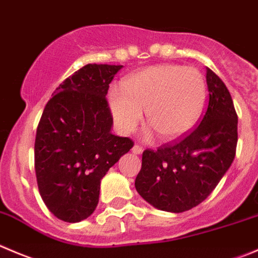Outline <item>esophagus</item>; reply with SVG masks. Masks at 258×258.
I'll use <instances>...</instances> for the list:
<instances>
[{
  "mask_svg": "<svg viewBox=\"0 0 258 258\" xmlns=\"http://www.w3.org/2000/svg\"><path fill=\"white\" fill-rule=\"evenodd\" d=\"M142 151H144V149H142L140 145H135V146L132 147V152H134L135 155H141Z\"/></svg>",
  "mask_w": 258,
  "mask_h": 258,
  "instance_id": "esophagus-1",
  "label": "esophagus"
}]
</instances>
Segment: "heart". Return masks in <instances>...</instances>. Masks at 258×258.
Returning <instances> with one entry per match:
<instances>
[{"label":"heart","mask_w":258,"mask_h":258,"mask_svg":"<svg viewBox=\"0 0 258 258\" xmlns=\"http://www.w3.org/2000/svg\"><path fill=\"white\" fill-rule=\"evenodd\" d=\"M206 101V81L198 69L180 66H154L122 81L121 91L112 89L108 103L114 123L128 135L142 119V109L152 128L164 140L189 132L201 117Z\"/></svg>","instance_id":"b5f03b06"}]
</instances>
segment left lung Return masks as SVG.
Instances as JSON below:
<instances>
[{"label": "left lung", "mask_w": 258, "mask_h": 258, "mask_svg": "<svg viewBox=\"0 0 258 258\" xmlns=\"http://www.w3.org/2000/svg\"><path fill=\"white\" fill-rule=\"evenodd\" d=\"M207 86L208 107L198 126L179 141L142 154L135 186L160 211L181 213L206 201L236 156L238 117L231 94L209 68Z\"/></svg>", "instance_id": "left-lung-1"}]
</instances>
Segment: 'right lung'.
Wrapping results in <instances>:
<instances>
[{
    "instance_id": "1",
    "label": "right lung",
    "mask_w": 258,
    "mask_h": 258,
    "mask_svg": "<svg viewBox=\"0 0 258 258\" xmlns=\"http://www.w3.org/2000/svg\"><path fill=\"white\" fill-rule=\"evenodd\" d=\"M122 66L87 64L45 106L35 139V172L45 206L69 223L97 208L101 180L134 141L114 136L107 92Z\"/></svg>"
}]
</instances>
